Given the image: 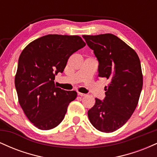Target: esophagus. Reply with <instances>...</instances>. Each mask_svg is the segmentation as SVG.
Segmentation results:
<instances>
[{
	"label": "esophagus",
	"instance_id": "obj_1",
	"mask_svg": "<svg viewBox=\"0 0 157 157\" xmlns=\"http://www.w3.org/2000/svg\"><path fill=\"white\" fill-rule=\"evenodd\" d=\"M77 94H78L79 96H80V97H85V96H86V94H83V93H80V92H78V93H77Z\"/></svg>",
	"mask_w": 157,
	"mask_h": 157
}]
</instances>
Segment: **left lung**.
<instances>
[{
  "label": "left lung",
  "mask_w": 157,
  "mask_h": 157,
  "mask_svg": "<svg viewBox=\"0 0 157 157\" xmlns=\"http://www.w3.org/2000/svg\"><path fill=\"white\" fill-rule=\"evenodd\" d=\"M82 37L99 62L98 77L109 82L104 100L95 98L88 116L98 131L113 132L125 125L138 104L143 84L140 58L132 48L112 34Z\"/></svg>",
  "instance_id": "1"
}]
</instances>
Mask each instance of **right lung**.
Listing matches in <instances>:
<instances>
[{
	"instance_id": "right-lung-1",
	"label": "right lung",
	"mask_w": 157,
	"mask_h": 157,
	"mask_svg": "<svg viewBox=\"0 0 157 157\" xmlns=\"http://www.w3.org/2000/svg\"><path fill=\"white\" fill-rule=\"evenodd\" d=\"M86 46L80 36L48 35L27 45L18 60L15 85L18 101L32 123L50 130L64 119L75 91L55 84V75L63 71L69 57Z\"/></svg>"
}]
</instances>
